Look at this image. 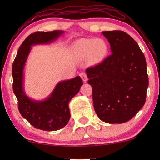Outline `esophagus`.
<instances>
[{
	"label": "esophagus",
	"mask_w": 160,
	"mask_h": 160,
	"mask_svg": "<svg viewBox=\"0 0 160 160\" xmlns=\"http://www.w3.org/2000/svg\"><path fill=\"white\" fill-rule=\"evenodd\" d=\"M80 76H81V78H82V79L83 80V82H87V80H88V78H87V74L86 73H80Z\"/></svg>",
	"instance_id": "obj_1"
}]
</instances>
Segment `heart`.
Instances as JSON below:
<instances>
[{"mask_svg":"<svg viewBox=\"0 0 160 160\" xmlns=\"http://www.w3.org/2000/svg\"><path fill=\"white\" fill-rule=\"evenodd\" d=\"M73 50L79 57L91 56L94 60H100L106 54L108 45L100 38L81 39L73 43Z\"/></svg>","mask_w":160,"mask_h":160,"instance_id":"1","label":"heart"}]
</instances>
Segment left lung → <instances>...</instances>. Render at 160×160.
<instances>
[{"instance_id":"obj_1","label":"left lung","mask_w":160,"mask_h":160,"mask_svg":"<svg viewBox=\"0 0 160 160\" xmlns=\"http://www.w3.org/2000/svg\"><path fill=\"white\" fill-rule=\"evenodd\" d=\"M112 54L87 68L98 117L109 124L129 121L144 106L148 78L145 57L130 35L121 30L104 31Z\"/></svg>"}]
</instances>
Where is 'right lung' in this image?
I'll list each match as a JSON object with an SVG mask.
<instances>
[{
	"instance_id": "obj_1",
	"label": "right lung",
	"mask_w": 160,
	"mask_h": 160,
	"mask_svg": "<svg viewBox=\"0 0 160 160\" xmlns=\"http://www.w3.org/2000/svg\"><path fill=\"white\" fill-rule=\"evenodd\" d=\"M63 30L36 32L22 43L12 65L13 90L18 100L21 115L34 128L45 131L60 130L69 122L68 103L83 84L80 76L58 82L49 97L43 100L30 98L24 90V68L32 46L52 43L63 34Z\"/></svg>"
}]
</instances>
